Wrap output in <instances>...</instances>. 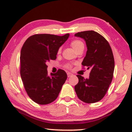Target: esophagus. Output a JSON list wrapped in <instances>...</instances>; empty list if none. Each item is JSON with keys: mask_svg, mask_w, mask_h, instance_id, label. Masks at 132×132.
<instances>
[{"mask_svg": "<svg viewBox=\"0 0 132 132\" xmlns=\"http://www.w3.org/2000/svg\"><path fill=\"white\" fill-rule=\"evenodd\" d=\"M67 75H68V77L69 78V77H70V76H72L73 74L71 73H70V72H68V73H67Z\"/></svg>", "mask_w": 132, "mask_h": 132, "instance_id": "1", "label": "esophagus"}]
</instances>
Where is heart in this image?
<instances>
[{
	"label": "heart",
	"instance_id": "heart-1",
	"mask_svg": "<svg viewBox=\"0 0 132 132\" xmlns=\"http://www.w3.org/2000/svg\"><path fill=\"white\" fill-rule=\"evenodd\" d=\"M70 46H71L73 49L75 51V52H78V50H80V49L84 48V44L83 42H82L80 40H73L71 43H70ZM61 52V48H59L58 50V53H60ZM66 68L68 69H71L72 68V64H67L66 66Z\"/></svg>",
	"mask_w": 132,
	"mask_h": 132
}]
</instances>
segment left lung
Listing matches in <instances>:
<instances>
[{"label":"left lung","instance_id":"1","mask_svg":"<svg viewBox=\"0 0 132 132\" xmlns=\"http://www.w3.org/2000/svg\"><path fill=\"white\" fill-rule=\"evenodd\" d=\"M75 35L85 41L87 52L82 64L91 69L88 79L76 75L79 82L75 90L84 103H97L105 96L113 79L114 59L111 48L105 38L94 31H82Z\"/></svg>","mask_w":132,"mask_h":132}]
</instances>
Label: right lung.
Returning a JSON list of instances; mask_svg holds the SVG:
<instances>
[{
  "label": "right lung",
  "mask_w": 132,
  "mask_h": 132,
  "mask_svg": "<svg viewBox=\"0 0 132 132\" xmlns=\"http://www.w3.org/2000/svg\"><path fill=\"white\" fill-rule=\"evenodd\" d=\"M69 37V34L63 36L35 34L23 44L20 55V74L25 91L35 103L45 105L57 98L67 74L59 69L48 76L46 63L56 59L59 49Z\"/></svg>",
  "instance_id": "1"
}]
</instances>
